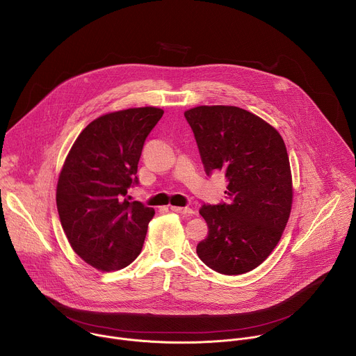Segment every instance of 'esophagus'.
<instances>
[{"label": "esophagus", "instance_id": "1", "mask_svg": "<svg viewBox=\"0 0 356 356\" xmlns=\"http://www.w3.org/2000/svg\"><path fill=\"white\" fill-rule=\"evenodd\" d=\"M170 210L175 211V213H179V214H193L194 213L188 207H177V206H170Z\"/></svg>", "mask_w": 356, "mask_h": 356}]
</instances>
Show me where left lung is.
<instances>
[{
	"instance_id": "obj_1",
	"label": "left lung",
	"mask_w": 356,
	"mask_h": 356,
	"mask_svg": "<svg viewBox=\"0 0 356 356\" xmlns=\"http://www.w3.org/2000/svg\"><path fill=\"white\" fill-rule=\"evenodd\" d=\"M184 117L206 173L221 170L228 181V202L200 209L209 235L197 255L222 275L250 272L276 248L290 217L293 186L283 138L234 106H200Z\"/></svg>"
}]
</instances>
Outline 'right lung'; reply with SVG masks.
Segmentation results:
<instances>
[{
    "instance_id": "add662e5",
    "label": "right lung",
    "mask_w": 356,
    "mask_h": 356,
    "mask_svg": "<svg viewBox=\"0 0 356 356\" xmlns=\"http://www.w3.org/2000/svg\"><path fill=\"white\" fill-rule=\"evenodd\" d=\"M156 107L128 108L90 122L73 143L59 175L56 204L77 255L111 272L140 253L155 210L129 201L146 136L162 118Z\"/></svg>"
}]
</instances>
